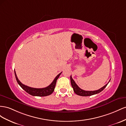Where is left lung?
Masks as SVG:
<instances>
[{"instance_id":"obj_1","label":"left lung","mask_w":126,"mask_h":126,"mask_svg":"<svg viewBox=\"0 0 126 126\" xmlns=\"http://www.w3.org/2000/svg\"><path fill=\"white\" fill-rule=\"evenodd\" d=\"M70 80H71V85L73 89V91H74V92L79 95L87 96H90V95L98 94V93H100V92H101L102 90H103V89L107 87V85L110 82L111 79L109 80L108 83L107 84H106L105 86H103V87H102L101 88H100V89L98 90H95V91H85V90H83L80 89L78 87V85L75 83V81L73 80L72 78L71 75L70 77Z\"/></svg>"}]
</instances>
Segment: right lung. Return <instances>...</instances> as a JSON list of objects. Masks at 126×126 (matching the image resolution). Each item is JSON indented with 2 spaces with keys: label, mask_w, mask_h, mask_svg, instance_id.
Here are the masks:
<instances>
[{
  "label": "right lung",
  "mask_w": 126,
  "mask_h": 126,
  "mask_svg": "<svg viewBox=\"0 0 126 126\" xmlns=\"http://www.w3.org/2000/svg\"><path fill=\"white\" fill-rule=\"evenodd\" d=\"M62 72L59 74L54 79V80L52 82L51 84L48 87L44 88H31L30 87H28L27 85H25L21 83L20 82V81L18 79L17 75L16 74L15 71V75L16 79L17 80V83L20 86L21 88H22L23 90L27 92L28 94H30L33 96H45L49 95L51 94L54 91V89L55 87V85L57 79H58L60 77V75Z\"/></svg>",
  "instance_id": "obj_1"
}]
</instances>
